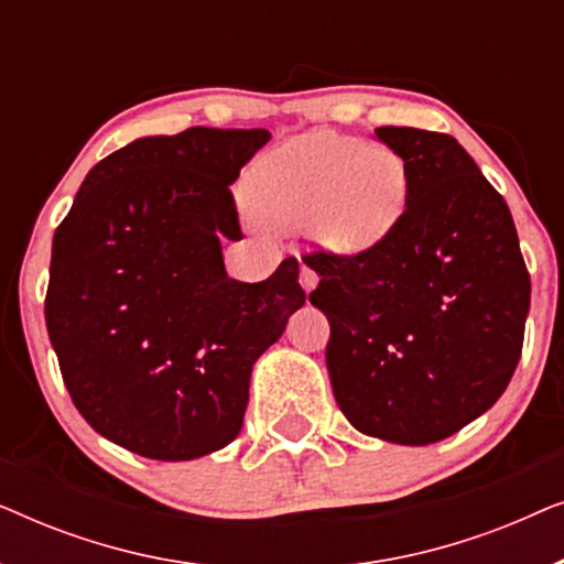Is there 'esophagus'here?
<instances>
[{"mask_svg":"<svg viewBox=\"0 0 564 564\" xmlns=\"http://www.w3.org/2000/svg\"><path fill=\"white\" fill-rule=\"evenodd\" d=\"M300 284H303L305 292L315 290V284H318V274H315V269L311 264H305V261H300Z\"/></svg>","mask_w":564,"mask_h":564,"instance_id":"esophagus-1","label":"esophagus"}]
</instances>
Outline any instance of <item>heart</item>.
Wrapping results in <instances>:
<instances>
[{"mask_svg": "<svg viewBox=\"0 0 564 564\" xmlns=\"http://www.w3.org/2000/svg\"><path fill=\"white\" fill-rule=\"evenodd\" d=\"M408 169L388 145L313 133L276 145L243 176V203L261 226L311 230L328 251L382 243L405 213Z\"/></svg>", "mask_w": 564, "mask_h": 564, "instance_id": "obj_1", "label": "heart"}]
</instances>
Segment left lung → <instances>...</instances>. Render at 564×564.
<instances>
[{
  "mask_svg": "<svg viewBox=\"0 0 564 564\" xmlns=\"http://www.w3.org/2000/svg\"><path fill=\"white\" fill-rule=\"evenodd\" d=\"M408 169L405 213L375 249L313 253L326 365L357 431L426 446L482 415L511 382L531 280L506 199L446 133L377 128Z\"/></svg>",
  "mask_w": 564,
  "mask_h": 564,
  "instance_id": "1",
  "label": "left lung"
}]
</instances>
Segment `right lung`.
I'll return each instance as SVG.
<instances>
[{"label": "right lung", "instance_id": "right-lung-1", "mask_svg": "<svg viewBox=\"0 0 564 564\" xmlns=\"http://www.w3.org/2000/svg\"><path fill=\"white\" fill-rule=\"evenodd\" d=\"M269 130L187 128L110 153L53 236L45 326L76 411L149 459L218 452L243 426L251 369L305 305L297 261L230 280L243 238L230 184Z\"/></svg>", "mask_w": 564, "mask_h": 564}]
</instances>
